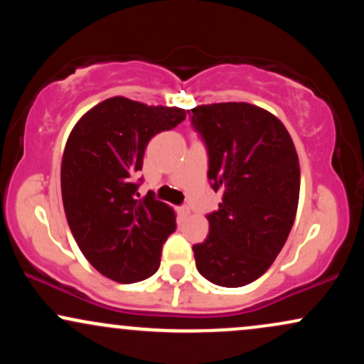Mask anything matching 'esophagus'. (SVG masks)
Wrapping results in <instances>:
<instances>
[{
  "mask_svg": "<svg viewBox=\"0 0 364 364\" xmlns=\"http://www.w3.org/2000/svg\"><path fill=\"white\" fill-rule=\"evenodd\" d=\"M190 207H179V214H181V217H188V215H190Z\"/></svg>",
  "mask_w": 364,
  "mask_h": 364,
  "instance_id": "obj_1",
  "label": "esophagus"
}]
</instances>
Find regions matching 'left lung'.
<instances>
[{"mask_svg":"<svg viewBox=\"0 0 364 364\" xmlns=\"http://www.w3.org/2000/svg\"><path fill=\"white\" fill-rule=\"evenodd\" d=\"M191 123L205 140L212 188L223 193L207 215L210 232L193 245L196 269L217 286H246L269 270L294 224L298 152L282 121L255 104L196 106Z\"/></svg>","mask_w":364,"mask_h":364,"instance_id":"left-lung-1","label":"left lung"}]
</instances>
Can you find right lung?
<instances>
[{
	"instance_id": "add662e5",
	"label": "right lung",
	"mask_w": 364,
	"mask_h": 364,
	"mask_svg": "<svg viewBox=\"0 0 364 364\" xmlns=\"http://www.w3.org/2000/svg\"><path fill=\"white\" fill-rule=\"evenodd\" d=\"M186 118L181 107L106 99L77 121L61 161V196L83 257L119 284L157 272L162 243L176 229V214L154 193L139 198L135 174L147 144Z\"/></svg>"
}]
</instances>
